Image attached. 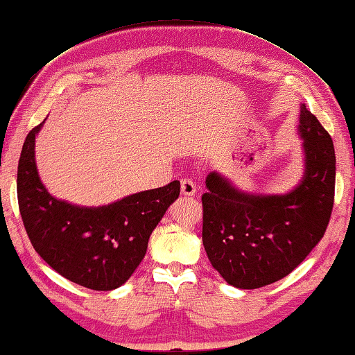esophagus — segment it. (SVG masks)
<instances>
[{
	"label": "esophagus",
	"instance_id": "1",
	"mask_svg": "<svg viewBox=\"0 0 355 355\" xmlns=\"http://www.w3.org/2000/svg\"><path fill=\"white\" fill-rule=\"evenodd\" d=\"M196 191H198V188H196V183L193 182V180L191 178L182 180V194L183 196H188V198H191V196L196 194Z\"/></svg>",
	"mask_w": 355,
	"mask_h": 355
}]
</instances>
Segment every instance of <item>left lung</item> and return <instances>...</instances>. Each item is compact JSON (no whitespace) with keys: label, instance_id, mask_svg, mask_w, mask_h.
<instances>
[{"label":"left lung","instance_id":"obj_1","mask_svg":"<svg viewBox=\"0 0 355 355\" xmlns=\"http://www.w3.org/2000/svg\"><path fill=\"white\" fill-rule=\"evenodd\" d=\"M305 172L288 194H250L211 172L202 194V243L230 286L257 289L288 277L324 237L335 198V150L319 120L300 105Z\"/></svg>","mask_w":355,"mask_h":355}]
</instances>
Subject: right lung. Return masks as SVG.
<instances>
[{
    "label": "right lung",
    "instance_id": "obj_1",
    "mask_svg": "<svg viewBox=\"0 0 355 355\" xmlns=\"http://www.w3.org/2000/svg\"><path fill=\"white\" fill-rule=\"evenodd\" d=\"M33 128L21 148L17 198L33 248L55 272L93 291L125 284L147 252L148 239L171 204L180 182L142 191L103 207H78L53 198L39 178Z\"/></svg>",
    "mask_w": 355,
    "mask_h": 355
}]
</instances>
